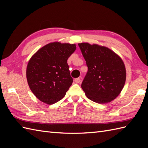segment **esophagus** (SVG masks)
I'll return each mask as SVG.
<instances>
[{"instance_id":"obj_1","label":"esophagus","mask_w":148,"mask_h":148,"mask_svg":"<svg viewBox=\"0 0 148 148\" xmlns=\"http://www.w3.org/2000/svg\"><path fill=\"white\" fill-rule=\"evenodd\" d=\"M80 81H81V79H80V78H79V77L76 78V79H74V81H75V83H79L80 82Z\"/></svg>"}]
</instances>
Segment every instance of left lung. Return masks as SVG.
Returning a JSON list of instances; mask_svg holds the SVG:
<instances>
[{"instance_id":"8db88e82","label":"left lung","mask_w":148,"mask_h":148,"mask_svg":"<svg viewBox=\"0 0 148 148\" xmlns=\"http://www.w3.org/2000/svg\"><path fill=\"white\" fill-rule=\"evenodd\" d=\"M88 67L81 84L86 97L105 103L120 93L126 80V70L119 56L106 47L88 43L78 44Z\"/></svg>"}]
</instances>
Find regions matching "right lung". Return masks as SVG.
<instances>
[{
	"label": "right lung",
	"mask_w": 148,
	"mask_h": 148,
	"mask_svg": "<svg viewBox=\"0 0 148 148\" xmlns=\"http://www.w3.org/2000/svg\"><path fill=\"white\" fill-rule=\"evenodd\" d=\"M76 49V45L55 42L30 58L27 67L28 84L40 101L51 105L64 98L73 82L67 59Z\"/></svg>",
	"instance_id": "1"
}]
</instances>
